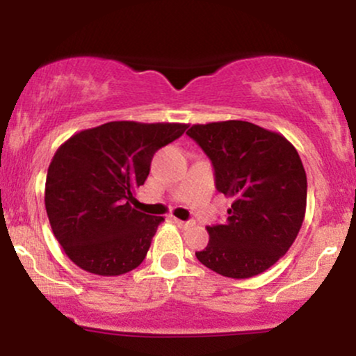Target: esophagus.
Wrapping results in <instances>:
<instances>
[{"instance_id": "1", "label": "esophagus", "mask_w": 356, "mask_h": 356, "mask_svg": "<svg viewBox=\"0 0 356 356\" xmlns=\"http://www.w3.org/2000/svg\"><path fill=\"white\" fill-rule=\"evenodd\" d=\"M174 222L177 224L179 227H191L192 226V220H181V219L174 218Z\"/></svg>"}]
</instances>
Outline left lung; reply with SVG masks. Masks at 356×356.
Masks as SVG:
<instances>
[{
    "instance_id": "8db88e82",
    "label": "left lung",
    "mask_w": 356,
    "mask_h": 356,
    "mask_svg": "<svg viewBox=\"0 0 356 356\" xmlns=\"http://www.w3.org/2000/svg\"><path fill=\"white\" fill-rule=\"evenodd\" d=\"M187 136L214 167L216 189L232 199L224 224L207 226L195 252L218 275L246 280L277 263L295 243L306 211V172L280 134L243 120L192 125Z\"/></svg>"
}]
</instances>
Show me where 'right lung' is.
Returning a JSON list of instances; mask_svg holds the SVG:
<instances>
[{
	"label": "right lung",
	"instance_id": "obj_1",
	"mask_svg": "<svg viewBox=\"0 0 356 356\" xmlns=\"http://www.w3.org/2000/svg\"><path fill=\"white\" fill-rule=\"evenodd\" d=\"M186 124L108 122L68 138L48 167L44 207L60 246L76 266L118 276L145 259L161 216L134 209L154 154Z\"/></svg>",
	"mask_w": 356,
	"mask_h": 356
}]
</instances>
